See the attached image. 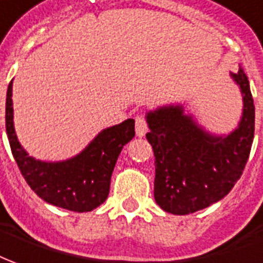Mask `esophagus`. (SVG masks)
<instances>
[{
    "instance_id": "34e87169",
    "label": "esophagus",
    "mask_w": 263,
    "mask_h": 263,
    "mask_svg": "<svg viewBox=\"0 0 263 263\" xmlns=\"http://www.w3.org/2000/svg\"><path fill=\"white\" fill-rule=\"evenodd\" d=\"M147 133V124L143 116H136V136L143 137Z\"/></svg>"
}]
</instances>
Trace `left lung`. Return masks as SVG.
I'll return each instance as SVG.
<instances>
[{
	"label": "left lung",
	"mask_w": 263,
	"mask_h": 263,
	"mask_svg": "<svg viewBox=\"0 0 263 263\" xmlns=\"http://www.w3.org/2000/svg\"><path fill=\"white\" fill-rule=\"evenodd\" d=\"M242 96L236 128L218 135L202 126L187 103L149 110L147 142L155 153V199L164 212L189 215L216 203L242 176L255 132V104L242 68L229 73Z\"/></svg>",
	"instance_id": "obj_1"
}]
</instances>
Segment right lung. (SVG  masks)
I'll use <instances>...</instances> for the list:
<instances>
[{"instance_id":"add662e5","label":"right lung","mask_w":263,"mask_h":263,"mask_svg":"<svg viewBox=\"0 0 263 263\" xmlns=\"http://www.w3.org/2000/svg\"><path fill=\"white\" fill-rule=\"evenodd\" d=\"M5 128L11 152L27 180L47 203L73 212H90L108 196L110 179L124 144L135 137V120L101 130L84 149L70 159L45 162L28 155L14 127L12 81L7 90Z\"/></svg>"}]
</instances>
